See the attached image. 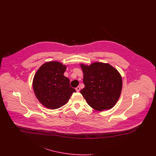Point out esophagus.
I'll list each match as a JSON object with an SVG mask.
<instances>
[{
    "instance_id": "34e87169",
    "label": "esophagus",
    "mask_w": 156,
    "mask_h": 156,
    "mask_svg": "<svg viewBox=\"0 0 156 156\" xmlns=\"http://www.w3.org/2000/svg\"><path fill=\"white\" fill-rule=\"evenodd\" d=\"M75 89H76V90L77 92H80V87H77L75 88Z\"/></svg>"
}]
</instances>
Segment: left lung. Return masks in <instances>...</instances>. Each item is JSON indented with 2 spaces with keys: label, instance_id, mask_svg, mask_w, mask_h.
<instances>
[{
  "label": "left lung",
  "instance_id": "obj_1",
  "mask_svg": "<svg viewBox=\"0 0 156 156\" xmlns=\"http://www.w3.org/2000/svg\"><path fill=\"white\" fill-rule=\"evenodd\" d=\"M85 87L81 94L90 107L97 111L112 108L119 99L122 80L119 72L109 64H81Z\"/></svg>",
  "mask_w": 156,
  "mask_h": 156
}]
</instances>
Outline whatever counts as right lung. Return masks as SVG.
I'll use <instances>...</instances> for the list:
<instances>
[{"label": "right lung", "instance_id": "add662e5", "mask_svg": "<svg viewBox=\"0 0 156 156\" xmlns=\"http://www.w3.org/2000/svg\"><path fill=\"white\" fill-rule=\"evenodd\" d=\"M66 66L57 61L42 65L34 75L33 87L40 103L46 108L55 109L67 104L76 92L70 86L69 80L64 75Z\"/></svg>", "mask_w": 156, "mask_h": 156}]
</instances>
